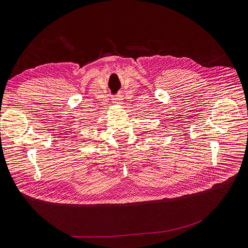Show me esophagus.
Wrapping results in <instances>:
<instances>
[{"mask_svg": "<svg viewBox=\"0 0 248 248\" xmlns=\"http://www.w3.org/2000/svg\"><path fill=\"white\" fill-rule=\"evenodd\" d=\"M113 100L115 101V102H121V101H122V97H121V96H116V97L113 98Z\"/></svg>", "mask_w": 248, "mask_h": 248, "instance_id": "esophagus-1", "label": "esophagus"}]
</instances>
